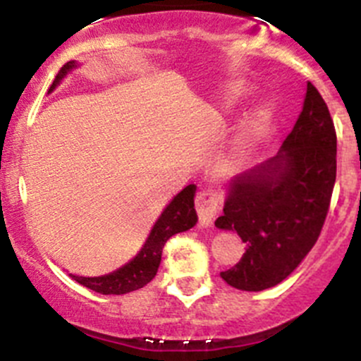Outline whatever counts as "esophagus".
<instances>
[{
	"label": "esophagus",
	"mask_w": 361,
	"mask_h": 361,
	"mask_svg": "<svg viewBox=\"0 0 361 361\" xmlns=\"http://www.w3.org/2000/svg\"><path fill=\"white\" fill-rule=\"evenodd\" d=\"M195 209L199 214V225L201 227H211L214 216L218 213V199L211 190L199 192L195 197Z\"/></svg>",
	"instance_id": "34e87169"
}]
</instances>
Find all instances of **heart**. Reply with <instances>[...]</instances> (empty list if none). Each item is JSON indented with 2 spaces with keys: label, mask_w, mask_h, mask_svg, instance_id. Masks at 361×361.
Masks as SVG:
<instances>
[{
  "label": "heart",
  "mask_w": 361,
  "mask_h": 361,
  "mask_svg": "<svg viewBox=\"0 0 361 361\" xmlns=\"http://www.w3.org/2000/svg\"><path fill=\"white\" fill-rule=\"evenodd\" d=\"M251 94V85L245 82H235L227 87L224 94V108L232 111L241 101H245ZM274 103L271 99H264L251 110L238 133L232 137L227 150V162L232 167H241L251 159L260 141L264 140L272 118H274Z\"/></svg>",
  "instance_id": "1"
}]
</instances>
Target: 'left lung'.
Returning a JSON list of instances; mask_svg holds the SVG:
<instances>
[{"mask_svg": "<svg viewBox=\"0 0 361 361\" xmlns=\"http://www.w3.org/2000/svg\"><path fill=\"white\" fill-rule=\"evenodd\" d=\"M336 171L332 116L309 82L300 115L278 155L225 185L224 214L214 225L238 232L246 251L221 278L245 292H262L288 278L318 241Z\"/></svg>", "mask_w": 361, "mask_h": 361, "instance_id": "left-lung-1", "label": "left lung"}]
</instances>
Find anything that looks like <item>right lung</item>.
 Listing matches in <instances>:
<instances>
[{"instance_id": "obj_1", "label": "right lung", "mask_w": 361, "mask_h": 361, "mask_svg": "<svg viewBox=\"0 0 361 361\" xmlns=\"http://www.w3.org/2000/svg\"><path fill=\"white\" fill-rule=\"evenodd\" d=\"M80 64L76 61H69L64 64L50 85L49 94L59 87V83L66 78L68 73H71ZM195 190H197L195 185H188L180 194L171 199V202L164 207L157 221L152 227L145 245L137 251L136 257L127 262L126 265L118 267L116 271L108 272V274L94 276V278L76 274L69 276L80 285L103 295H123L143 288L157 274L160 258H162V248L167 239L174 234H180V232L190 231L197 224V213H195L194 207Z\"/></svg>"}]
</instances>
